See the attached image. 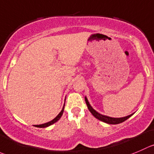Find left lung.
Here are the masks:
<instances>
[{"label": "left lung", "instance_id": "obj_1", "mask_svg": "<svg viewBox=\"0 0 154 154\" xmlns=\"http://www.w3.org/2000/svg\"><path fill=\"white\" fill-rule=\"evenodd\" d=\"M85 101H86V105H87L88 109H89V110L91 112V113H92V114L93 115L94 117H95V118L98 119V120H101V121H102V122H104V123H108V124H118V123H123V122H124L125 120H127V119H129V117H130L133 114V113H132V114L129 115V116H127V117H121V118H113V117H107V116H104V115L100 114V113H98L96 110H94V109L91 107L90 104H89V101H88L86 97H85Z\"/></svg>", "mask_w": 154, "mask_h": 154}]
</instances>
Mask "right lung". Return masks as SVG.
<instances>
[{
    "mask_svg": "<svg viewBox=\"0 0 154 154\" xmlns=\"http://www.w3.org/2000/svg\"><path fill=\"white\" fill-rule=\"evenodd\" d=\"M64 108H65V104H64V107H63V108H62V111H61L60 113H59V114L57 115V117H56V118L53 119V120H51V121L48 122V123H44V124H41V125H35V126H36V127H40V128H45V127H47V126H50V125L53 124V123H56V122H57L58 120H59V119L61 118V117H62V113H63V112H64Z\"/></svg>",
    "mask_w": 154,
    "mask_h": 154,
    "instance_id": "right-lung-1",
    "label": "right lung"
}]
</instances>
